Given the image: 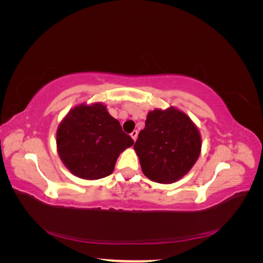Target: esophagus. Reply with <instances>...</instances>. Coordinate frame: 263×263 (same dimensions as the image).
<instances>
[{
  "mask_svg": "<svg viewBox=\"0 0 263 263\" xmlns=\"http://www.w3.org/2000/svg\"><path fill=\"white\" fill-rule=\"evenodd\" d=\"M137 136H138V132L137 130H133L132 134H130V137L134 139V141H136Z\"/></svg>",
  "mask_w": 263,
  "mask_h": 263,
  "instance_id": "1",
  "label": "esophagus"
}]
</instances>
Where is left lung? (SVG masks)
<instances>
[{"mask_svg": "<svg viewBox=\"0 0 263 263\" xmlns=\"http://www.w3.org/2000/svg\"><path fill=\"white\" fill-rule=\"evenodd\" d=\"M201 148L197 126L173 106L150 110L145 128L134 145L145 176L162 184L184 177L197 161Z\"/></svg>", "mask_w": 263, "mask_h": 263, "instance_id": "obj_1", "label": "left lung"}]
</instances>
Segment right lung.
<instances>
[{
    "mask_svg": "<svg viewBox=\"0 0 263 263\" xmlns=\"http://www.w3.org/2000/svg\"><path fill=\"white\" fill-rule=\"evenodd\" d=\"M55 137L62 163L83 180L109 176L119 155L134 145L103 103H81L71 108L60 122Z\"/></svg>",
    "mask_w": 263,
    "mask_h": 263,
    "instance_id": "obj_1",
    "label": "right lung"
}]
</instances>
